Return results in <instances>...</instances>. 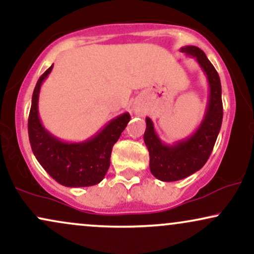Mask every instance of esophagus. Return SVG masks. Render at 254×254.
I'll use <instances>...</instances> for the list:
<instances>
[{"label":"esophagus","mask_w":254,"mask_h":254,"mask_svg":"<svg viewBox=\"0 0 254 254\" xmlns=\"http://www.w3.org/2000/svg\"><path fill=\"white\" fill-rule=\"evenodd\" d=\"M132 110H133V112H135V113H139V112H141V106H139V105H135V106H133L132 107Z\"/></svg>","instance_id":"34e87169"}]
</instances>
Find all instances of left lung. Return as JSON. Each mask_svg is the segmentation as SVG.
Returning a JSON list of instances; mask_svg holds the SVG:
<instances>
[{"label": "left lung", "instance_id": "obj_1", "mask_svg": "<svg viewBox=\"0 0 254 254\" xmlns=\"http://www.w3.org/2000/svg\"><path fill=\"white\" fill-rule=\"evenodd\" d=\"M180 51L196 58L202 68L209 83V100L198 129L190 137L172 145L159 138L151 119L145 118L143 138L149 151L150 172L161 182H177L199 171L210 156L222 124V89L216 69L197 46H184Z\"/></svg>", "mask_w": 254, "mask_h": 254}]
</instances>
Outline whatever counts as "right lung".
Segmentation results:
<instances>
[{"label": "right lung", "mask_w": 254, "mask_h": 254, "mask_svg": "<svg viewBox=\"0 0 254 254\" xmlns=\"http://www.w3.org/2000/svg\"><path fill=\"white\" fill-rule=\"evenodd\" d=\"M54 64L39 77L32 95L28 117V137L32 151L42 167L61 185L84 188L97 185L110 167L112 147L130 121L127 112L106 124L103 130L84 142L69 143L61 141L43 127L38 112V100L43 81Z\"/></svg>", "instance_id": "add662e5"}]
</instances>
